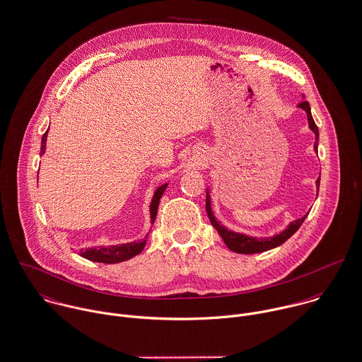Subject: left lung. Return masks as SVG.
Masks as SVG:
<instances>
[{
    "label": "left lung",
    "mask_w": 362,
    "mask_h": 362,
    "mask_svg": "<svg viewBox=\"0 0 362 362\" xmlns=\"http://www.w3.org/2000/svg\"><path fill=\"white\" fill-rule=\"evenodd\" d=\"M298 107H300L302 110H305L306 116H308V124H309V129L315 133V145H313V149L317 152V144H319V129L317 126L315 124V120L312 117V113H310V106H309V102L308 100H302ZM319 185H320V177L316 180V187H317V192H319ZM206 210H207V214L209 218L213 223V226L217 229L219 236L223 239L225 245L228 246V249H230L232 252L235 253H242V255H253V253H262V252H267L270 249H274L280 245H283L287 239H289L298 229L299 226L302 225V222L305 221V218L308 217L303 216L302 218H298L292 222H289L288 226L281 230L280 233L274 235V236H269V238H255V236H249V235H245V233H239V232H233L230 229H228L226 226H223L219 221H218L213 210H211V199H210V192L207 189V197H206Z\"/></svg>",
    "instance_id": "1"
}]
</instances>
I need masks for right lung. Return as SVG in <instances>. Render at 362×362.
Returning a JSON list of instances; mask_svg holds the SVG:
<instances>
[{"label": "right lung", "mask_w": 362, "mask_h": 362, "mask_svg": "<svg viewBox=\"0 0 362 362\" xmlns=\"http://www.w3.org/2000/svg\"><path fill=\"white\" fill-rule=\"evenodd\" d=\"M49 132V130H47ZM47 132L43 134L42 137V145H40V155H43L46 152V141H47ZM168 183L160 185L155 193L153 197L151 200V206H149V214H151V223H153L156 213H158V206H159V200L163 194V192L166 190ZM145 243H146V236L143 240H136V242H130V243H122V245H112V246H95V247H85L79 250V255L83 259L92 260V262H98V263H106V264H115V263H120V262H126L134 256H137L139 253L143 252Z\"/></svg>", "instance_id": "obj_1"}]
</instances>
